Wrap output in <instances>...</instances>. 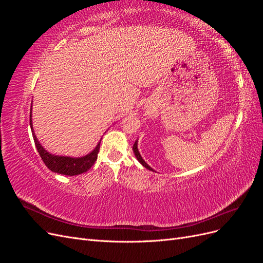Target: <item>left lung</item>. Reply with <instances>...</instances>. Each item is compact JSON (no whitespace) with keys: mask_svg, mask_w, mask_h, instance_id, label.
<instances>
[{"mask_svg":"<svg viewBox=\"0 0 263 263\" xmlns=\"http://www.w3.org/2000/svg\"><path fill=\"white\" fill-rule=\"evenodd\" d=\"M133 150H134V154H135V156H136V158H137V160H138L142 165H144L146 169L151 170V171H154V170H153V168H151L150 165H148V164L145 162L144 159L141 158V156H140V154H139V151H138V148H137V140L135 141V144H134V146H133Z\"/></svg>","mask_w":263,"mask_h":263,"instance_id":"obj_1","label":"left lung"}]
</instances>
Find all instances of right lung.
Instances as JSON below:
<instances>
[{
	"mask_svg": "<svg viewBox=\"0 0 263 263\" xmlns=\"http://www.w3.org/2000/svg\"><path fill=\"white\" fill-rule=\"evenodd\" d=\"M30 128L31 133H33V137L35 141V146L37 148V151L39 156L43 159L44 163L46 164L47 168L51 170L52 172L65 174V176H78L86 172L91 166L94 164L95 160L98 159V154L100 151V144L97 145V147L92 150L90 154L86 156L80 157V158H71V157H65V156H54L49 154L48 151L45 150L44 147L39 144V141L36 137V135L33 130V123H31V109H30Z\"/></svg>",
	"mask_w": 263,
	"mask_h": 263,
	"instance_id": "right-lung-1",
	"label": "right lung"
}]
</instances>
